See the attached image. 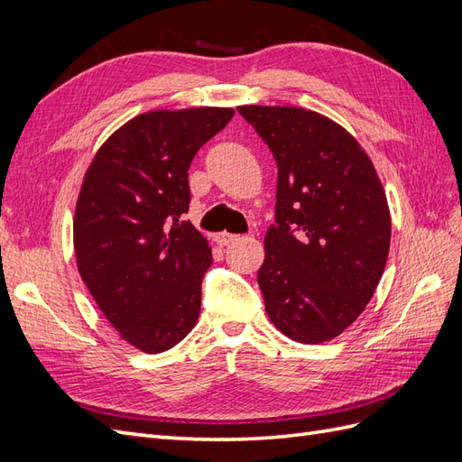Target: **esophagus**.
Wrapping results in <instances>:
<instances>
[{"instance_id": "1", "label": "esophagus", "mask_w": 462, "mask_h": 462, "mask_svg": "<svg viewBox=\"0 0 462 462\" xmlns=\"http://www.w3.org/2000/svg\"><path fill=\"white\" fill-rule=\"evenodd\" d=\"M233 241H236V235H231V233H217L216 235V243L219 245V246H227V245H231Z\"/></svg>"}]
</instances>
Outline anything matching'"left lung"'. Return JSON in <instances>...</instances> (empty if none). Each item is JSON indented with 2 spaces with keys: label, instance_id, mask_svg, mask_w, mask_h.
Wrapping results in <instances>:
<instances>
[{
  "label": "left lung",
  "instance_id": "obj_1",
  "mask_svg": "<svg viewBox=\"0 0 462 462\" xmlns=\"http://www.w3.org/2000/svg\"><path fill=\"white\" fill-rule=\"evenodd\" d=\"M277 163L275 226L258 270L265 314L318 345L365 312L385 270L391 216L382 180L339 123L292 106H239Z\"/></svg>",
  "mask_w": 462,
  "mask_h": 462
}]
</instances>
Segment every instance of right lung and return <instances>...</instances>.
Instances as JSON below:
<instances>
[{
	"label": "right lung",
	"instance_id": "add662e5",
	"mask_svg": "<svg viewBox=\"0 0 462 462\" xmlns=\"http://www.w3.org/2000/svg\"><path fill=\"white\" fill-rule=\"evenodd\" d=\"M235 116L233 107L153 109L97 148L73 217L77 268L123 341L170 351L197 326L206 236L183 221L194 153Z\"/></svg>",
	"mask_w": 462,
	"mask_h": 462
}]
</instances>
